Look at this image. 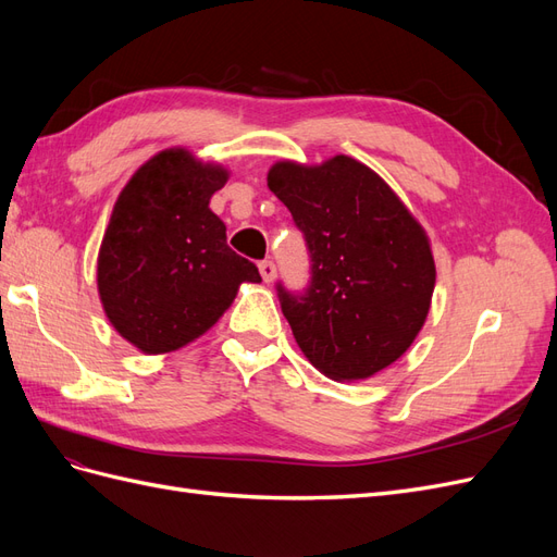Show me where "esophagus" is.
Masks as SVG:
<instances>
[{"label":"esophagus","instance_id":"esophagus-1","mask_svg":"<svg viewBox=\"0 0 557 557\" xmlns=\"http://www.w3.org/2000/svg\"><path fill=\"white\" fill-rule=\"evenodd\" d=\"M258 267H260V274H262L264 283H272L276 278V264L272 260H262Z\"/></svg>","mask_w":557,"mask_h":557}]
</instances>
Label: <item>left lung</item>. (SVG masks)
<instances>
[{
  "mask_svg": "<svg viewBox=\"0 0 557 557\" xmlns=\"http://www.w3.org/2000/svg\"><path fill=\"white\" fill-rule=\"evenodd\" d=\"M267 185L305 234L309 283L276 295L309 362L334 381L374 376L423 327L434 260L423 227L362 162H278Z\"/></svg>",
  "mask_w": 557,
  "mask_h": 557,
  "instance_id": "obj_1",
  "label": "left lung"
}]
</instances>
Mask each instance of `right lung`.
I'll list each match as a JSON object with an SVG mask.
<instances>
[{"instance_id": "right-lung-1", "label": "right lung", "mask_w": 557, "mask_h": 557, "mask_svg": "<svg viewBox=\"0 0 557 557\" xmlns=\"http://www.w3.org/2000/svg\"><path fill=\"white\" fill-rule=\"evenodd\" d=\"M227 172L188 150H162L117 197L97 260L113 327L144 352H166L205 334L258 267L227 246L209 209Z\"/></svg>"}]
</instances>
